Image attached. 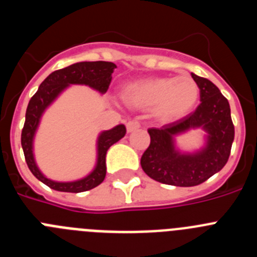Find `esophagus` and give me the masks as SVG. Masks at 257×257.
I'll return each instance as SVG.
<instances>
[{"instance_id": "1", "label": "esophagus", "mask_w": 257, "mask_h": 257, "mask_svg": "<svg viewBox=\"0 0 257 257\" xmlns=\"http://www.w3.org/2000/svg\"><path fill=\"white\" fill-rule=\"evenodd\" d=\"M126 127H127V131H128V133H133V131L139 130L140 122L138 121V119H130V121L127 122Z\"/></svg>"}]
</instances>
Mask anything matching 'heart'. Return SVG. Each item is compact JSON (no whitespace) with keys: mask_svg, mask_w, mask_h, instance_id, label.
<instances>
[{"mask_svg":"<svg viewBox=\"0 0 257 257\" xmlns=\"http://www.w3.org/2000/svg\"><path fill=\"white\" fill-rule=\"evenodd\" d=\"M199 96L196 81L189 76L144 78L124 86L122 100L130 106L154 108L160 118L171 121L192 110Z\"/></svg>","mask_w":257,"mask_h":257,"instance_id":"1","label":"heart"}]
</instances>
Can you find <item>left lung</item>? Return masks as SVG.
Instances as JSON below:
<instances>
[{"mask_svg":"<svg viewBox=\"0 0 257 257\" xmlns=\"http://www.w3.org/2000/svg\"><path fill=\"white\" fill-rule=\"evenodd\" d=\"M192 77L199 87V105L181 119L161 128H149L151 144L140 160L149 178L175 187L199 185L219 172L228 162L234 140L228 99L210 79L194 73ZM198 126L208 134L205 149L196 154H181L174 148L175 136Z\"/></svg>","mask_w":257,"mask_h":257,"instance_id":"left-lung-1","label":"left lung"}]
</instances>
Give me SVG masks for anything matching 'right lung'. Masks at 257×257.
Returning <instances> with one entry per match:
<instances>
[{
    "instance_id": "1",
    "label": "right lung",
    "mask_w": 257,
    "mask_h": 257,
    "mask_svg": "<svg viewBox=\"0 0 257 257\" xmlns=\"http://www.w3.org/2000/svg\"><path fill=\"white\" fill-rule=\"evenodd\" d=\"M115 64L110 61H81L63 69L55 70L49 74L44 82L41 83L37 92L31 97L27 106L26 122L22 130V148L26 157V162L29 170L36 178L47 187L59 192L81 193L90 190L103 183L105 179L106 166L105 156L108 149L114 143L121 140L126 134L124 124H118L112 130L103 131L97 139V161L94 171L81 180L59 183L50 180L38 170L33 156V138L40 123L41 115L45 109L55 100L64 88L69 85H87L96 91L105 94L112 81V73Z\"/></svg>"
}]
</instances>
